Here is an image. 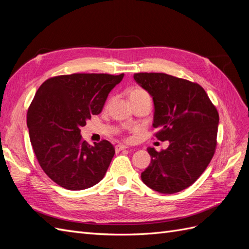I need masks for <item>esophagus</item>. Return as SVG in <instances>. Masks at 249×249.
I'll return each instance as SVG.
<instances>
[{
    "label": "esophagus",
    "instance_id": "esophagus-1",
    "mask_svg": "<svg viewBox=\"0 0 249 249\" xmlns=\"http://www.w3.org/2000/svg\"><path fill=\"white\" fill-rule=\"evenodd\" d=\"M114 148H116L117 152H119V151L123 150V149H126V148H128V147H127L126 145H123V144H118V145H116V147H114Z\"/></svg>",
    "mask_w": 249,
    "mask_h": 249
}]
</instances>
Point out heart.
Here are the masks:
<instances>
[{
    "instance_id": "1",
    "label": "heart",
    "mask_w": 249,
    "mask_h": 249,
    "mask_svg": "<svg viewBox=\"0 0 249 249\" xmlns=\"http://www.w3.org/2000/svg\"><path fill=\"white\" fill-rule=\"evenodd\" d=\"M144 94H148V93L146 92L145 90H143V89H141V88H135V89H132V90H130L129 98L139 97V95H144Z\"/></svg>"
}]
</instances>
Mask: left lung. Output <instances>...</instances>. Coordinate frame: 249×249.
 Returning <instances> with one entry per match:
<instances>
[{
  "mask_svg": "<svg viewBox=\"0 0 249 249\" xmlns=\"http://www.w3.org/2000/svg\"><path fill=\"white\" fill-rule=\"evenodd\" d=\"M133 78L154 100L156 138L169 141L167 149H147L151 162L141 179L158 193H179L193 185L212 161L218 110L197 83L160 72H139Z\"/></svg>",
  "mask_w": 249,
  "mask_h": 249,
  "instance_id": "obj_1",
  "label": "left lung"
}]
</instances>
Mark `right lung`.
<instances>
[{"mask_svg":"<svg viewBox=\"0 0 249 249\" xmlns=\"http://www.w3.org/2000/svg\"><path fill=\"white\" fill-rule=\"evenodd\" d=\"M124 73L53 76L37 89L27 112L31 145L50 179L68 190L91 187L103 179L114 156L107 140L88 144L81 127L102 111L108 93Z\"/></svg>","mask_w":249,"mask_h":249,"instance_id":"right-lung-1","label":"right lung"}]
</instances>
